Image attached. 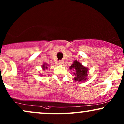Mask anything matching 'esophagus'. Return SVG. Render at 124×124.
Here are the masks:
<instances>
[{
    "label": "esophagus",
    "mask_w": 124,
    "mask_h": 124,
    "mask_svg": "<svg viewBox=\"0 0 124 124\" xmlns=\"http://www.w3.org/2000/svg\"><path fill=\"white\" fill-rule=\"evenodd\" d=\"M63 62L62 61H59L58 62V63L59 64V65H62V64H63Z\"/></svg>",
    "instance_id": "1"
}]
</instances>
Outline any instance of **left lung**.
<instances>
[{
  "label": "left lung",
  "mask_w": 124,
  "mask_h": 124,
  "mask_svg": "<svg viewBox=\"0 0 124 124\" xmlns=\"http://www.w3.org/2000/svg\"><path fill=\"white\" fill-rule=\"evenodd\" d=\"M70 69H73L76 70V73L74 74L75 75L74 80L78 81H84L86 80L88 74V69L85 67L83 66L81 63L77 62V61H74L73 63L70 66Z\"/></svg>",
  "instance_id": "obj_1"
}]
</instances>
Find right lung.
Returning a JSON list of instances; mask_svg holds the SVG:
<instances>
[{"label": "right lung", "instance_id": "add662e5", "mask_svg": "<svg viewBox=\"0 0 124 124\" xmlns=\"http://www.w3.org/2000/svg\"><path fill=\"white\" fill-rule=\"evenodd\" d=\"M47 65V64L44 63V65H43V66H42V68H43V69H44V70H45V69H47V65Z\"/></svg>", "mask_w": 124, "mask_h": 124}]
</instances>
